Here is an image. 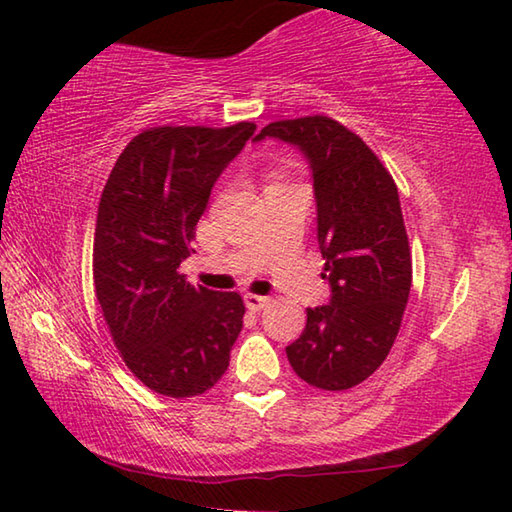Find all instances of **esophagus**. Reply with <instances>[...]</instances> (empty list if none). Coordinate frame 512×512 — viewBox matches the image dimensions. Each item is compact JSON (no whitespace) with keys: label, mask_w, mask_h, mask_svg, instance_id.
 Returning a JSON list of instances; mask_svg holds the SVG:
<instances>
[{"label":"esophagus","mask_w":512,"mask_h":512,"mask_svg":"<svg viewBox=\"0 0 512 512\" xmlns=\"http://www.w3.org/2000/svg\"><path fill=\"white\" fill-rule=\"evenodd\" d=\"M244 300H246V307L250 311H262L268 307V302H271V298L268 296H257V293H246Z\"/></svg>","instance_id":"obj_1"}]
</instances>
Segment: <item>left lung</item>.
Returning <instances> with one entry per match:
<instances>
[{
	"label": "left lung",
	"mask_w": 512,
	"mask_h": 512,
	"mask_svg": "<svg viewBox=\"0 0 512 512\" xmlns=\"http://www.w3.org/2000/svg\"><path fill=\"white\" fill-rule=\"evenodd\" d=\"M277 137L305 153L314 178L318 246L329 305L307 309V325L287 348L309 386L348 391L391 352L409 300L413 268L400 194L370 146L332 117L273 121L255 142Z\"/></svg>",
	"instance_id": "1"
}]
</instances>
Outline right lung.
<instances>
[{
  "instance_id": "add662e5",
  "label": "right lung",
  "mask_w": 512,
  "mask_h": 512,
  "mask_svg": "<svg viewBox=\"0 0 512 512\" xmlns=\"http://www.w3.org/2000/svg\"><path fill=\"white\" fill-rule=\"evenodd\" d=\"M255 128L253 121L146 128L121 151L103 187L94 291L121 359L160 395H203L228 370L244 300L192 287L178 268L194 253L216 178Z\"/></svg>"
}]
</instances>
